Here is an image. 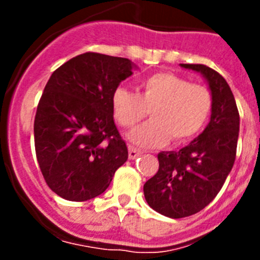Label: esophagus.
<instances>
[{
	"label": "esophagus",
	"mask_w": 260,
	"mask_h": 260,
	"mask_svg": "<svg viewBox=\"0 0 260 260\" xmlns=\"http://www.w3.org/2000/svg\"><path fill=\"white\" fill-rule=\"evenodd\" d=\"M139 155H141V151L137 150L135 147L128 146V158H132V160H134V158H137Z\"/></svg>",
	"instance_id": "obj_1"
}]
</instances>
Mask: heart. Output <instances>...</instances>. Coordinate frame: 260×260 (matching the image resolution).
<instances>
[{
  "label": "heart",
  "instance_id": "obj_1",
  "mask_svg": "<svg viewBox=\"0 0 260 260\" xmlns=\"http://www.w3.org/2000/svg\"><path fill=\"white\" fill-rule=\"evenodd\" d=\"M213 108L210 89L173 73H156L143 78L139 93L117 87L112 93V110L119 126L133 128L151 112L152 121L130 134L141 147H156L171 138L174 143L191 141L207 123Z\"/></svg>",
  "mask_w": 260,
  "mask_h": 260
}]
</instances>
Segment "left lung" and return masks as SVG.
I'll list each match as a JSON object with an SVG mask.
<instances>
[{
    "mask_svg": "<svg viewBox=\"0 0 260 260\" xmlns=\"http://www.w3.org/2000/svg\"><path fill=\"white\" fill-rule=\"evenodd\" d=\"M181 66L206 78L213 108L210 123L191 143L158 153L157 173L143 186L148 206L172 219L199 212L219 194L233 168L240 132V113L226 80L206 65Z\"/></svg>",
    "mask_w": 260,
    "mask_h": 260,
    "instance_id": "1",
    "label": "left lung"
}]
</instances>
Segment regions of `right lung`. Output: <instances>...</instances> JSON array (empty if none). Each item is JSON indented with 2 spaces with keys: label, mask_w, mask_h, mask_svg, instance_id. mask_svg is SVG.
<instances>
[{
  "label": "right lung",
  "mask_w": 260,
  "mask_h": 260,
  "mask_svg": "<svg viewBox=\"0 0 260 260\" xmlns=\"http://www.w3.org/2000/svg\"><path fill=\"white\" fill-rule=\"evenodd\" d=\"M133 68L127 58L87 52L50 75L34 134L41 173L61 198L84 202L103 194L127 160L113 119L112 93Z\"/></svg>",
  "instance_id": "add662e5"
}]
</instances>
